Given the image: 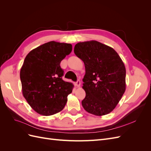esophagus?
Listing matches in <instances>:
<instances>
[{"label": "esophagus", "instance_id": "obj_1", "mask_svg": "<svg viewBox=\"0 0 151 151\" xmlns=\"http://www.w3.org/2000/svg\"><path fill=\"white\" fill-rule=\"evenodd\" d=\"M75 85L76 87H79L81 86V82L79 80H77L76 83H75Z\"/></svg>", "mask_w": 151, "mask_h": 151}]
</instances>
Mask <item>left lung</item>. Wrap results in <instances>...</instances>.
Returning <instances> with one entry per match:
<instances>
[{
  "label": "left lung",
  "instance_id": "8db88e82",
  "mask_svg": "<svg viewBox=\"0 0 151 151\" xmlns=\"http://www.w3.org/2000/svg\"><path fill=\"white\" fill-rule=\"evenodd\" d=\"M74 53L84 62L86 69L83 79L86 97L82 105L93 115H107L125 91L124 63L113 48L94 40L77 43Z\"/></svg>",
  "mask_w": 151,
  "mask_h": 151
}]
</instances>
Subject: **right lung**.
I'll list each match as a JSON object with an SVG mask.
<instances>
[{
    "label": "right lung",
    "mask_w": 151,
    "mask_h": 151,
    "mask_svg": "<svg viewBox=\"0 0 151 151\" xmlns=\"http://www.w3.org/2000/svg\"><path fill=\"white\" fill-rule=\"evenodd\" d=\"M70 43L52 41L27 55L20 71L23 96L38 113L50 116L65 107L74 85L63 81L60 62L70 53Z\"/></svg>",
    "instance_id": "1"
}]
</instances>
